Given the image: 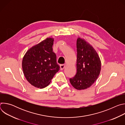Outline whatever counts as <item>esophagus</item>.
Wrapping results in <instances>:
<instances>
[{"instance_id":"esophagus-1","label":"esophagus","mask_w":125,"mask_h":125,"mask_svg":"<svg viewBox=\"0 0 125 125\" xmlns=\"http://www.w3.org/2000/svg\"><path fill=\"white\" fill-rule=\"evenodd\" d=\"M60 67L61 70H63L65 67V64H61V65H60Z\"/></svg>"}]
</instances>
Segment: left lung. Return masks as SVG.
Wrapping results in <instances>:
<instances>
[{"label":"left lung","instance_id":"1","mask_svg":"<svg viewBox=\"0 0 125 125\" xmlns=\"http://www.w3.org/2000/svg\"><path fill=\"white\" fill-rule=\"evenodd\" d=\"M77 72L70 82L78 90L90 87L97 79L101 70V62L94 49L84 40L77 41Z\"/></svg>","mask_w":125,"mask_h":125}]
</instances>
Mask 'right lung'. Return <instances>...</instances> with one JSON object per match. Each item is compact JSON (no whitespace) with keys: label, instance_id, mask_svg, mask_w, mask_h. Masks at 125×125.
I'll return each instance as SVG.
<instances>
[{"label":"right lung","instance_id":"1","mask_svg":"<svg viewBox=\"0 0 125 125\" xmlns=\"http://www.w3.org/2000/svg\"><path fill=\"white\" fill-rule=\"evenodd\" d=\"M53 40L47 38L29 49L22 61V68L27 81L38 88L47 86L60 70L56 55L53 52Z\"/></svg>","mask_w":125,"mask_h":125}]
</instances>
